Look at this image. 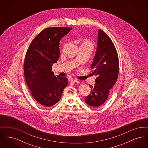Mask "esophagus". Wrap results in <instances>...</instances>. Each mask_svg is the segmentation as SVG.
Wrapping results in <instances>:
<instances>
[{
    "label": "esophagus",
    "mask_w": 148,
    "mask_h": 148,
    "mask_svg": "<svg viewBox=\"0 0 148 148\" xmlns=\"http://www.w3.org/2000/svg\"><path fill=\"white\" fill-rule=\"evenodd\" d=\"M71 82L74 83H79V81L77 80V79H71Z\"/></svg>",
    "instance_id": "1"
}]
</instances>
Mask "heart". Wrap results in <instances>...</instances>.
I'll use <instances>...</instances> for the list:
<instances>
[{
  "label": "heart",
  "mask_w": 148,
  "mask_h": 148,
  "mask_svg": "<svg viewBox=\"0 0 148 148\" xmlns=\"http://www.w3.org/2000/svg\"><path fill=\"white\" fill-rule=\"evenodd\" d=\"M82 45H86V46H89V47H90L91 48H92V49L94 48V44L92 43V41H90L89 39H84L83 40V42Z\"/></svg>",
  "instance_id": "b5f03b06"
}]
</instances>
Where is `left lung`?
<instances>
[{
    "label": "left lung",
    "instance_id": "obj_1",
    "mask_svg": "<svg viewBox=\"0 0 148 148\" xmlns=\"http://www.w3.org/2000/svg\"><path fill=\"white\" fill-rule=\"evenodd\" d=\"M91 69L97 75L96 83L90 85L91 93L85 102L92 107L102 105L107 100L109 90L116 83L119 74V58L116 48L109 36L99 29L97 51Z\"/></svg>",
    "mask_w": 148,
    "mask_h": 148
}]
</instances>
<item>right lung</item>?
I'll return each mask as SVG.
<instances>
[{"label": "right lung", "instance_id": "1", "mask_svg": "<svg viewBox=\"0 0 148 148\" xmlns=\"http://www.w3.org/2000/svg\"><path fill=\"white\" fill-rule=\"evenodd\" d=\"M71 28L45 29L35 36L27 50L24 63L25 80L32 97L44 106L58 102L68 83L66 77L56 76L51 70L59 58V42Z\"/></svg>", "mask_w": 148, "mask_h": 148}]
</instances>
